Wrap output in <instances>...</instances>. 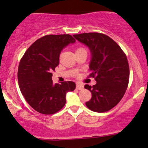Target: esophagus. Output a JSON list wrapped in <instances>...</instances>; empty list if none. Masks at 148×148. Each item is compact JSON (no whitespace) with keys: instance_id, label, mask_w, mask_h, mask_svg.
Masks as SVG:
<instances>
[{"instance_id":"obj_1","label":"esophagus","mask_w":148,"mask_h":148,"mask_svg":"<svg viewBox=\"0 0 148 148\" xmlns=\"http://www.w3.org/2000/svg\"><path fill=\"white\" fill-rule=\"evenodd\" d=\"M77 89H79V90H82V89H84V85L80 83H77Z\"/></svg>"}]
</instances>
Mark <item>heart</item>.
Wrapping results in <instances>:
<instances>
[{
	"mask_svg": "<svg viewBox=\"0 0 148 148\" xmlns=\"http://www.w3.org/2000/svg\"><path fill=\"white\" fill-rule=\"evenodd\" d=\"M86 51V50H85V49H84V48H82V47H79V48H77V49H76L75 52H76V51Z\"/></svg>",
	"mask_w": 148,
	"mask_h": 148,
	"instance_id": "heart-1",
	"label": "heart"
}]
</instances>
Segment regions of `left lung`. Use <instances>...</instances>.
<instances>
[{"label": "left lung", "instance_id": "obj_1", "mask_svg": "<svg viewBox=\"0 0 148 148\" xmlns=\"http://www.w3.org/2000/svg\"><path fill=\"white\" fill-rule=\"evenodd\" d=\"M73 36L87 46L92 53L89 69L97 84H86L92 93L86 106L94 112H104L115 107L123 97L130 79L126 54L110 37L100 33H84Z\"/></svg>", "mask_w": 148, "mask_h": 148}]
</instances>
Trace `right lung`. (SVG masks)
Instances as JSON below:
<instances>
[{
    "instance_id": "obj_1",
    "label": "right lung",
    "mask_w": 148,
    "mask_h": 148,
    "mask_svg": "<svg viewBox=\"0 0 148 148\" xmlns=\"http://www.w3.org/2000/svg\"><path fill=\"white\" fill-rule=\"evenodd\" d=\"M75 42L69 34L46 35L26 50L19 63L18 81L26 102L44 114H53L66 104V95L76 88L73 82L53 84L52 71L59 64V55L68 44Z\"/></svg>"
}]
</instances>
